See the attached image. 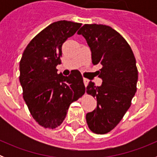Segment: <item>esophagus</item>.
I'll return each mask as SVG.
<instances>
[{
	"instance_id": "obj_1",
	"label": "esophagus",
	"mask_w": 157,
	"mask_h": 157,
	"mask_svg": "<svg viewBox=\"0 0 157 157\" xmlns=\"http://www.w3.org/2000/svg\"><path fill=\"white\" fill-rule=\"evenodd\" d=\"M83 82H84V84H85L86 86H87V85H88V83H89V79L84 78H83Z\"/></svg>"
}]
</instances>
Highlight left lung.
<instances>
[{"label":"left lung","instance_id":"left-lung-1","mask_svg":"<svg viewBox=\"0 0 157 157\" xmlns=\"http://www.w3.org/2000/svg\"><path fill=\"white\" fill-rule=\"evenodd\" d=\"M78 34L90 48L93 64L102 65L101 86L90 82L86 87L87 94L97 99V109L86 116L87 125L95 134H107L121 121L137 91L135 57L124 37L109 26L85 24Z\"/></svg>","mask_w":157,"mask_h":157}]
</instances>
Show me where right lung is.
<instances>
[{
  "instance_id": "right-lung-1",
  "label": "right lung",
  "mask_w": 157,
  "mask_h": 157,
  "mask_svg": "<svg viewBox=\"0 0 157 157\" xmlns=\"http://www.w3.org/2000/svg\"><path fill=\"white\" fill-rule=\"evenodd\" d=\"M81 26L66 20L51 23L30 41L19 62L23 99L32 117L44 128L60 126L71 104L85 94L78 71L65 77L56 69L61 63L63 43Z\"/></svg>"
}]
</instances>
